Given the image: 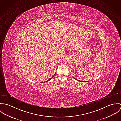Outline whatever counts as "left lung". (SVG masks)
<instances>
[{
  "label": "left lung",
  "mask_w": 121,
  "mask_h": 121,
  "mask_svg": "<svg viewBox=\"0 0 121 121\" xmlns=\"http://www.w3.org/2000/svg\"><path fill=\"white\" fill-rule=\"evenodd\" d=\"M75 79V78H74ZM76 80H77V79H76ZM77 81H79V82H84V81H80V80H77ZM87 82H88V81H87ZM85 82H86L85 81Z\"/></svg>",
  "instance_id": "8db88e82"
}]
</instances>
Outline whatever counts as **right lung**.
Returning <instances> with one entry per match:
<instances>
[{
    "label": "right lung",
    "instance_id": "add662e5",
    "mask_svg": "<svg viewBox=\"0 0 121 121\" xmlns=\"http://www.w3.org/2000/svg\"><path fill=\"white\" fill-rule=\"evenodd\" d=\"M54 75H53V76H52V78H50V79H49V80H48V81H46V82H48V81H50V80H51V79H52V77H53V76H54Z\"/></svg>",
    "mask_w": 121,
    "mask_h": 121
}]
</instances>
